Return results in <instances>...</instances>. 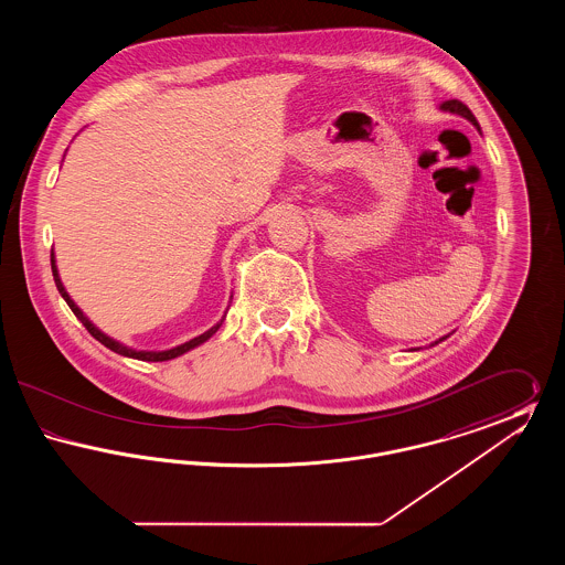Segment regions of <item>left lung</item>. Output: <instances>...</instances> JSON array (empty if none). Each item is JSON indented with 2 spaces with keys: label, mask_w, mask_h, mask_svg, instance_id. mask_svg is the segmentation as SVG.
Instances as JSON below:
<instances>
[{
  "label": "left lung",
  "mask_w": 565,
  "mask_h": 565,
  "mask_svg": "<svg viewBox=\"0 0 565 565\" xmlns=\"http://www.w3.org/2000/svg\"><path fill=\"white\" fill-rule=\"evenodd\" d=\"M440 109H443V111H449V114H457V116H461V118H466L468 122H472V125L477 127V131H481V127H479V122H477L475 114H472V111L468 109V106H463L461 102H457V99H449V102H443V104H440ZM447 337H449V334H447ZM447 337H440L438 341H434V343H431L430 348H434V345H438V343H440V341H445Z\"/></svg>",
  "instance_id": "left-lung-1"
}]
</instances>
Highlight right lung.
<instances>
[{"label": "right lung", "instance_id": "1", "mask_svg": "<svg viewBox=\"0 0 565 565\" xmlns=\"http://www.w3.org/2000/svg\"><path fill=\"white\" fill-rule=\"evenodd\" d=\"M51 265H53V277L54 284H56V290H58V295L65 298V302L70 305V309L74 311V316L84 323V328L102 343V345H106L108 350L114 351V353H120V355H127V358H134V360H143V362H167V360H173V358H180V355H184L186 351L194 350V348H199V345H203L205 341H210L212 337H214L215 332H217V328L222 326L224 322V318H226V311H224V316H222V320L220 322L214 323L210 330H205L203 334H199V337H194V339H190L186 343H182V345H178V348H171V350L164 351H148V350H134V348H127L125 343H120V341H116V339H111L108 337L106 332H102L95 323L90 322L84 313H82L81 307L72 300V296L67 295V290H65V286H63V281H61V277H58V269H56V258H54V252H51ZM233 298V296H231ZM231 307V305H228Z\"/></svg>", "mask_w": 565, "mask_h": 565}]
</instances>
